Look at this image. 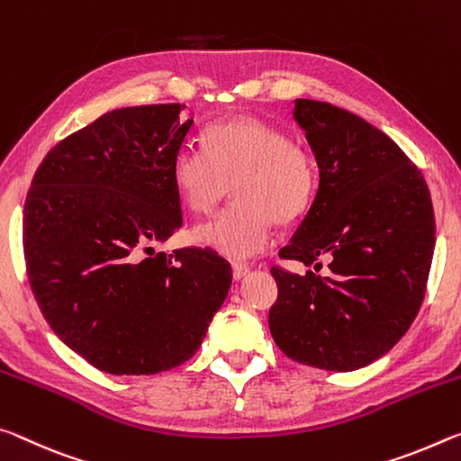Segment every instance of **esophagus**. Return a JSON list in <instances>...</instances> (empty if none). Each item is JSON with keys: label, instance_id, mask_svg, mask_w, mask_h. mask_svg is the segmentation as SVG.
<instances>
[{"label": "esophagus", "instance_id": "esophagus-1", "mask_svg": "<svg viewBox=\"0 0 461 461\" xmlns=\"http://www.w3.org/2000/svg\"><path fill=\"white\" fill-rule=\"evenodd\" d=\"M247 274H249V267L247 266H243V263H232V277H235L237 282L243 280Z\"/></svg>", "mask_w": 461, "mask_h": 461}]
</instances>
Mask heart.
<instances>
[{
    "instance_id": "heart-1",
    "label": "heart",
    "mask_w": 461,
    "mask_h": 461,
    "mask_svg": "<svg viewBox=\"0 0 461 461\" xmlns=\"http://www.w3.org/2000/svg\"><path fill=\"white\" fill-rule=\"evenodd\" d=\"M202 142L203 149L181 147L173 159L181 203L203 214L229 185L235 203L195 226V245L226 259H249L269 245L271 222H294L311 208L319 187L314 157L282 128L240 116L208 126Z\"/></svg>"
}]
</instances>
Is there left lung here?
<instances>
[{
  "label": "left lung",
  "instance_id": "obj_1",
  "mask_svg": "<svg viewBox=\"0 0 461 461\" xmlns=\"http://www.w3.org/2000/svg\"><path fill=\"white\" fill-rule=\"evenodd\" d=\"M294 118L321 181L280 258L312 266L327 255L330 274L271 267L269 330L298 364L353 372L401 341L422 304L435 249L431 194L404 150L364 118L314 100H296Z\"/></svg>",
  "mask_w": 461,
  "mask_h": 461
}]
</instances>
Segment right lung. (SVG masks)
<instances>
[{
    "label": "right lung",
    "mask_w": 461,
    "mask_h": 461,
    "mask_svg": "<svg viewBox=\"0 0 461 461\" xmlns=\"http://www.w3.org/2000/svg\"><path fill=\"white\" fill-rule=\"evenodd\" d=\"M184 108L108 112L49 150L26 195L30 288L60 341L105 374L185 364L230 288L212 249L153 251L181 226L171 167L194 124Z\"/></svg>",
    "instance_id": "1"
}]
</instances>
